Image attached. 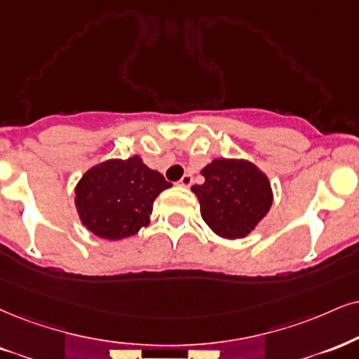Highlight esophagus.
<instances>
[{
	"mask_svg": "<svg viewBox=\"0 0 359 359\" xmlns=\"http://www.w3.org/2000/svg\"><path fill=\"white\" fill-rule=\"evenodd\" d=\"M191 183H193V176L189 175V172H187V175H183V178L180 180V184H181V187H184V188L191 187Z\"/></svg>",
	"mask_w": 359,
	"mask_h": 359,
	"instance_id": "34e87169",
	"label": "esophagus"
}]
</instances>
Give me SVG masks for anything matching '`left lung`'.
Listing matches in <instances>:
<instances>
[{"label":"left lung","mask_w":359,"mask_h":359,"mask_svg":"<svg viewBox=\"0 0 359 359\" xmlns=\"http://www.w3.org/2000/svg\"><path fill=\"white\" fill-rule=\"evenodd\" d=\"M205 183L194 184L201 216L216 234L236 240L253 231L273 203L264 172L245 159H215L203 168Z\"/></svg>","instance_id":"1"}]
</instances>
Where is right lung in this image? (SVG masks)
Listing matches in <instances>:
<instances>
[{"mask_svg":"<svg viewBox=\"0 0 359 359\" xmlns=\"http://www.w3.org/2000/svg\"><path fill=\"white\" fill-rule=\"evenodd\" d=\"M171 183L140 156L109 159L93 166L76 187L81 223L104 240H123L149 223L153 203Z\"/></svg>","mask_w":359,"mask_h":359,"instance_id":"obj_1","label":"right lung"}]
</instances>
